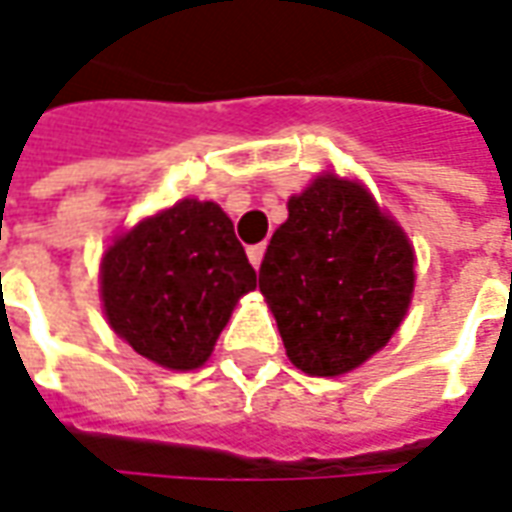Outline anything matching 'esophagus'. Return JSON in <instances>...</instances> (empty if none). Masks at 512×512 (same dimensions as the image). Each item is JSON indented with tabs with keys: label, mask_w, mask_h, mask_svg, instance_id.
I'll list each match as a JSON object with an SVG mask.
<instances>
[{
	"label": "esophagus",
	"mask_w": 512,
	"mask_h": 512,
	"mask_svg": "<svg viewBox=\"0 0 512 512\" xmlns=\"http://www.w3.org/2000/svg\"><path fill=\"white\" fill-rule=\"evenodd\" d=\"M264 250H267L264 245H250V248H248V259H250V264L256 267V270H259V264H262Z\"/></svg>",
	"instance_id": "obj_1"
}]
</instances>
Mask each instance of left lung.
Wrapping results in <instances>:
<instances>
[{
  "label": "left lung",
  "mask_w": 512,
  "mask_h": 512,
  "mask_svg": "<svg viewBox=\"0 0 512 512\" xmlns=\"http://www.w3.org/2000/svg\"><path fill=\"white\" fill-rule=\"evenodd\" d=\"M259 289L289 361L333 378L364 364L400 328L413 292V248L361 184L320 176L289 198Z\"/></svg>",
  "instance_id": "8db88e82"
}]
</instances>
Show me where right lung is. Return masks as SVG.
I'll return each mask as SVG.
<instances>
[{"label":"right lung","instance_id":"right-lung-1","mask_svg":"<svg viewBox=\"0 0 512 512\" xmlns=\"http://www.w3.org/2000/svg\"><path fill=\"white\" fill-rule=\"evenodd\" d=\"M256 270L234 223L212 201H179L115 239L101 262V297L115 333L168 369L212 355Z\"/></svg>","mask_w":512,"mask_h":512}]
</instances>
